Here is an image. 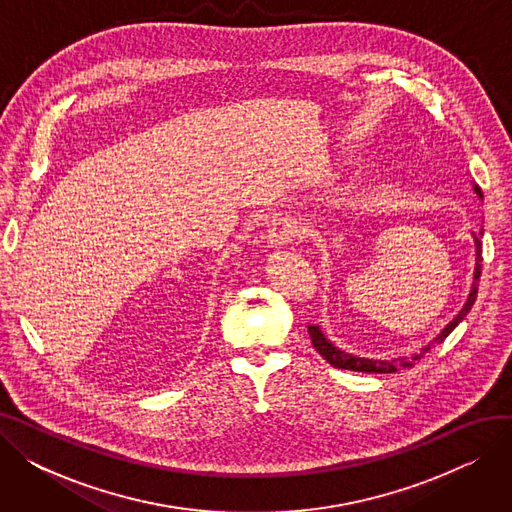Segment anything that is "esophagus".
Returning <instances> with one entry per match:
<instances>
[{"label":"esophagus","mask_w":512,"mask_h":512,"mask_svg":"<svg viewBox=\"0 0 512 512\" xmlns=\"http://www.w3.org/2000/svg\"><path fill=\"white\" fill-rule=\"evenodd\" d=\"M294 236H297V230H294V226L288 220H280L270 230H267V236H265L267 247H276V249L288 247L290 242L294 240Z\"/></svg>","instance_id":"obj_1"}]
</instances>
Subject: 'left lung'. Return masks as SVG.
Segmentation results:
<instances>
[{
	"label": "left lung",
	"instance_id": "1",
	"mask_svg": "<svg viewBox=\"0 0 512 512\" xmlns=\"http://www.w3.org/2000/svg\"><path fill=\"white\" fill-rule=\"evenodd\" d=\"M473 193L483 199L481 195V188L473 182ZM481 236H483V230H479L477 234L473 232V242H475V267H473V282H471V290H469V297L465 301V305L461 307V311L456 313L448 324L440 330V334L436 338L429 340L419 353L411 355V357H392V359H369V357H357L353 353H346L342 351V348H338L336 344H332L326 334L321 332L319 326H309V336H311V342H313V348L315 351L324 357L330 365H334L336 369H351V371H363V373H396L398 369H407V367H413L429 348H434L436 344L444 342L446 336L461 324V321L467 317V313L471 311L475 299H477V286H479V276H481Z\"/></svg>",
	"mask_w": 512,
	"mask_h": 512
}]
</instances>
